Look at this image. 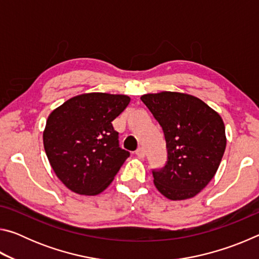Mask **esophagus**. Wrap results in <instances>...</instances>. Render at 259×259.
<instances>
[{
	"label": "esophagus",
	"mask_w": 259,
	"mask_h": 259,
	"mask_svg": "<svg viewBox=\"0 0 259 259\" xmlns=\"http://www.w3.org/2000/svg\"><path fill=\"white\" fill-rule=\"evenodd\" d=\"M136 155H137L139 159H144V157H145V152H144L142 147H138L137 151H136Z\"/></svg>",
	"instance_id": "1"
}]
</instances>
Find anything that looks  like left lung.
Wrapping results in <instances>:
<instances>
[{
	"mask_svg": "<svg viewBox=\"0 0 259 259\" xmlns=\"http://www.w3.org/2000/svg\"><path fill=\"white\" fill-rule=\"evenodd\" d=\"M164 133L168 160L153 170L154 185L166 199L194 198L217 172L226 147L221 115L192 95L162 91L140 97Z\"/></svg>",
	"mask_w": 259,
	"mask_h": 259,
	"instance_id": "1",
	"label": "left lung"
}]
</instances>
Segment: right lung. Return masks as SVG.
Returning <instances> with one entry per match:
<instances>
[{"instance_id":"1","label":"right lung","mask_w":259,"mask_h":259,"mask_svg":"<svg viewBox=\"0 0 259 259\" xmlns=\"http://www.w3.org/2000/svg\"><path fill=\"white\" fill-rule=\"evenodd\" d=\"M129 103L126 95L82 94L48 116L43 131L46 154L68 190L97 195L113 182L130 153L119 146L112 121Z\"/></svg>"}]
</instances>
